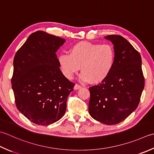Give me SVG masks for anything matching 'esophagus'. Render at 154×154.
Wrapping results in <instances>:
<instances>
[{
  "mask_svg": "<svg viewBox=\"0 0 154 154\" xmlns=\"http://www.w3.org/2000/svg\"><path fill=\"white\" fill-rule=\"evenodd\" d=\"M81 85H79V84H75V87H74V89H81Z\"/></svg>",
  "mask_w": 154,
  "mask_h": 154,
  "instance_id": "34e87169",
  "label": "esophagus"
}]
</instances>
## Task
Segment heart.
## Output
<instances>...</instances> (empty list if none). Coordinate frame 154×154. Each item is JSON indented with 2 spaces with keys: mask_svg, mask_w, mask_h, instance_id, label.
<instances>
[{
  "mask_svg": "<svg viewBox=\"0 0 154 154\" xmlns=\"http://www.w3.org/2000/svg\"><path fill=\"white\" fill-rule=\"evenodd\" d=\"M69 52L59 57L63 73L71 79L81 67V79L92 83L101 82L110 74L116 58L115 49L109 44L82 41L74 45Z\"/></svg>",
  "mask_w": 154,
  "mask_h": 154,
  "instance_id": "obj_1",
  "label": "heart"
}]
</instances>
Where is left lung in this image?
Returning <instances> with one entry per match:
<instances>
[{
  "label": "left lung",
  "mask_w": 154,
  "mask_h": 154,
  "mask_svg": "<svg viewBox=\"0 0 154 154\" xmlns=\"http://www.w3.org/2000/svg\"><path fill=\"white\" fill-rule=\"evenodd\" d=\"M114 45L116 58L110 74L90 87L89 113L106 125L122 122L137 107L145 79L140 53L120 35L106 37Z\"/></svg>",
  "instance_id": "8db88e82"
}]
</instances>
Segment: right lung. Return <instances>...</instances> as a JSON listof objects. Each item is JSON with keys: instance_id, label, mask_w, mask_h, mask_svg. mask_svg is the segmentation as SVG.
Wrapping results in <instances>:
<instances>
[{"instance_id": "right-lung-1", "label": "right lung", "mask_w": 154, "mask_h": 154, "mask_svg": "<svg viewBox=\"0 0 154 154\" xmlns=\"http://www.w3.org/2000/svg\"><path fill=\"white\" fill-rule=\"evenodd\" d=\"M65 39L33 32L15 54L11 79L17 109L30 121L52 124L64 116L75 83L60 70L57 51Z\"/></svg>"}]
</instances>
